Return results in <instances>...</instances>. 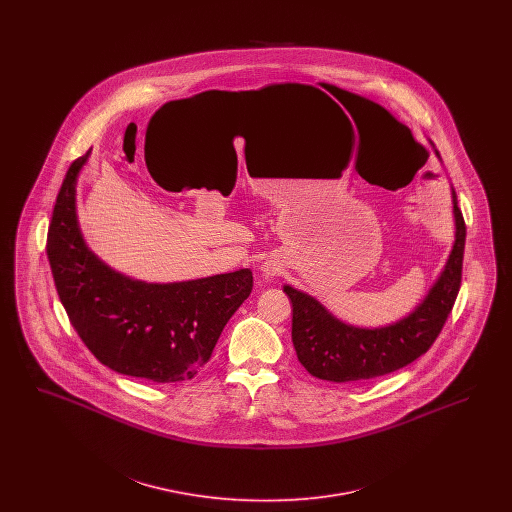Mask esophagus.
Returning a JSON list of instances; mask_svg holds the SVG:
<instances>
[{
	"label": "esophagus",
	"instance_id": "obj_1",
	"mask_svg": "<svg viewBox=\"0 0 512 512\" xmlns=\"http://www.w3.org/2000/svg\"><path fill=\"white\" fill-rule=\"evenodd\" d=\"M261 270H263V276H267V278H272V276L276 274V267L270 265V263H265V265L261 267Z\"/></svg>",
	"mask_w": 512,
	"mask_h": 512
}]
</instances>
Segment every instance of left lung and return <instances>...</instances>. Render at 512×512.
I'll use <instances>...</instances> for the list:
<instances>
[{"mask_svg": "<svg viewBox=\"0 0 512 512\" xmlns=\"http://www.w3.org/2000/svg\"><path fill=\"white\" fill-rule=\"evenodd\" d=\"M455 244L438 282L409 317L384 328H357L328 313L315 297L284 286L292 299V341L299 363L328 382H357L395 372L424 355L449 317L463 278L466 226L453 192Z\"/></svg>", "mask_w": 512, "mask_h": 512, "instance_id": "1", "label": "left lung"}]
</instances>
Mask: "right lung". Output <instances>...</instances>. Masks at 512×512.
<instances>
[{
    "label": "right lung",
    "instance_id": "1",
    "mask_svg": "<svg viewBox=\"0 0 512 512\" xmlns=\"http://www.w3.org/2000/svg\"><path fill=\"white\" fill-rule=\"evenodd\" d=\"M69 167L49 222V267L80 340L101 365L157 384L190 380L211 359L222 328L253 290L242 268L209 278L147 284L107 267L84 242L74 186L88 161Z\"/></svg>",
    "mask_w": 512,
    "mask_h": 512
}]
</instances>
